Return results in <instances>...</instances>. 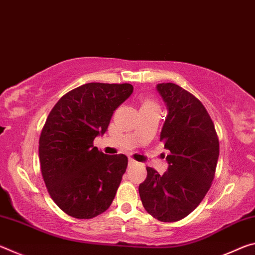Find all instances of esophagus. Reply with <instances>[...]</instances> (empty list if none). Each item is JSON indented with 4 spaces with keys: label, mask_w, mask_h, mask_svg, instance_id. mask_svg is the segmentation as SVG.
Segmentation results:
<instances>
[{
    "label": "esophagus",
    "mask_w": 255,
    "mask_h": 255,
    "mask_svg": "<svg viewBox=\"0 0 255 255\" xmlns=\"http://www.w3.org/2000/svg\"><path fill=\"white\" fill-rule=\"evenodd\" d=\"M137 162L136 161H133V159L132 158H129V161H128V164H129V165H135V164H136Z\"/></svg>",
    "instance_id": "1"
}]
</instances>
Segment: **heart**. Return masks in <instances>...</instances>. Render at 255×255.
Instances as JSON below:
<instances>
[{
	"instance_id": "1",
	"label": "heart",
	"mask_w": 255,
	"mask_h": 255,
	"mask_svg": "<svg viewBox=\"0 0 255 255\" xmlns=\"http://www.w3.org/2000/svg\"><path fill=\"white\" fill-rule=\"evenodd\" d=\"M153 105H155L154 102H152V101H148V100H146V101H144L143 106H141V107H147V106H153Z\"/></svg>"
}]
</instances>
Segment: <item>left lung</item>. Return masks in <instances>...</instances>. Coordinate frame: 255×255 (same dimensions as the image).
Here are the masks:
<instances>
[{
	"label": "left lung",
	"instance_id": "8db88e82",
	"mask_svg": "<svg viewBox=\"0 0 255 255\" xmlns=\"http://www.w3.org/2000/svg\"><path fill=\"white\" fill-rule=\"evenodd\" d=\"M167 109L159 140L170 150L167 171L159 175L146 167L139 184L144 208L158 221L171 223L192 213L214 180L219 156L215 126L204 105L174 83L156 85Z\"/></svg>",
	"mask_w": 255,
	"mask_h": 255
}]
</instances>
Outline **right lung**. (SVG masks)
Segmentation results:
<instances>
[{
  "instance_id": "obj_1",
  "label": "right lung",
  "mask_w": 255,
  "mask_h": 255,
  "mask_svg": "<svg viewBox=\"0 0 255 255\" xmlns=\"http://www.w3.org/2000/svg\"><path fill=\"white\" fill-rule=\"evenodd\" d=\"M132 91L128 83H88L60 98L48 115L39 138L41 174L51 199L72 217H96L115 199L128 158L103 154L93 140Z\"/></svg>"
}]
</instances>
